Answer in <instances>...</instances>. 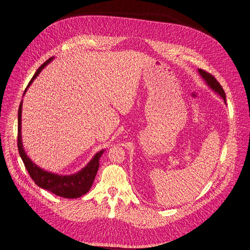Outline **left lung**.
<instances>
[{"instance_id": "obj_1", "label": "left lung", "mask_w": 250, "mask_h": 250, "mask_svg": "<svg viewBox=\"0 0 250 250\" xmlns=\"http://www.w3.org/2000/svg\"><path fill=\"white\" fill-rule=\"evenodd\" d=\"M198 73H199V75L201 76V78L205 81V83L206 84L215 92V93H217L218 95H220L221 97H222V99H223V102L226 104V98H225V93H224V91H223V89H222V86H221V84L218 83V81L211 75V74H209V73H207V72H205L204 70H201V69H198Z\"/></svg>"}]
</instances>
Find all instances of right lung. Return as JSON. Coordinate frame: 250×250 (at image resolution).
I'll return each mask as SVG.
<instances>
[{"label": "right lung", "mask_w": 250, "mask_h": 250, "mask_svg": "<svg viewBox=\"0 0 250 250\" xmlns=\"http://www.w3.org/2000/svg\"><path fill=\"white\" fill-rule=\"evenodd\" d=\"M54 59L51 57L45 63H43L38 70L35 72L34 76L30 80L28 84L25 93L27 92L30 84L37 78V76L41 73V71ZM22 105L23 101L20 104L19 110H18V150L19 154L25 164V167L28 170L30 177L34 181V183L42 189L48 190L51 193L56 194L61 197L65 198H78L82 195L86 194L96 177L97 171L100 167V159L104 152V149L100 150L97 152L91 161L84 167L83 169L78 171L77 173L70 174V175H59L57 173H54L51 171H47L40 167L34 164L27 155L22 143V133H21V123H22Z\"/></svg>", "instance_id": "right-lung-1"}]
</instances>
